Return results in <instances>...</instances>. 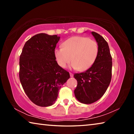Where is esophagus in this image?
I'll return each instance as SVG.
<instances>
[{"instance_id":"34e87169","label":"esophagus","mask_w":134,"mask_h":134,"mask_svg":"<svg viewBox=\"0 0 134 134\" xmlns=\"http://www.w3.org/2000/svg\"><path fill=\"white\" fill-rule=\"evenodd\" d=\"M70 77H72L74 76V74L71 73V72H70Z\"/></svg>"}]
</instances>
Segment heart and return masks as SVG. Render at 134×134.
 <instances>
[{"label":"heart","instance_id":"heart-1","mask_svg":"<svg viewBox=\"0 0 134 134\" xmlns=\"http://www.w3.org/2000/svg\"><path fill=\"white\" fill-rule=\"evenodd\" d=\"M62 45L63 48L54 50L57 62L62 68L72 61L73 69L86 71L93 65L98 55V44L89 37L74 36L65 40Z\"/></svg>","mask_w":134,"mask_h":134}]
</instances>
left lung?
Masks as SVG:
<instances>
[{
    "instance_id": "left-lung-1",
    "label": "left lung",
    "mask_w": 134,
    "mask_h": 134,
    "mask_svg": "<svg viewBox=\"0 0 134 134\" xmlns=\"http://www.w3.org/2000/svg\"><path fill=\"white\" fill-rule=\"evenodd\" d=\"M92 34L99 46L96 60L89 69L74 74L77 81L74 94L80 102L85 104H91L100 99L112 78V58L108 42L99 34Z\"/></svg>"
}]
</instances>
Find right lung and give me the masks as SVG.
<instances>
[{"label":"right lung","mask_w":134,"mask_h":134,"mask_svg":"<svg viewBox=\"0 0 134 134\" xmlns=\"http://www.w3.org/2000/svg\"><path fill=\"white\" fill-rule=\"evenodd\" d=\"M60 37L41 33L25 44L19 58V79L28 98L39 106L53 105L70 74L58 64L54 50Z\"/></svg>","instance_id":"1"}]
</instances>
